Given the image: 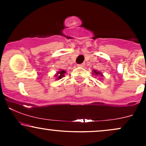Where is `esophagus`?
<instances>
[{
  "label": "esophagus",
  "instance_id": "esophagus-1",
  "mask_svg": "<svg viewBox=\"0 0 146 146\" xmlns=\"http://www.w3.org/2000/svg\"><path fill=\"white\" fill-rule=\"evenodd\" d=\"M78 66H81V67H83L84 66V63H82V64H78Z\"/></svg>",
  "mask_w": 146,
  "mask_h": 146
}]
</instances>
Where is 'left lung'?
I'll use <instances>...</instances> for the list:
<instances>
[{"label": "left lung", "instance_id": "1", "mask_svg": "<svg viewBox=\"0 0 146 146\" xmlns=\"http://www.w3.org/2000/svg\"><path fill=\"white\" fill-rule=\"evenodd\" d=\"M94 73H95V75H99V74H101V73H99V72L96 71H94Z\"/></svg>", "mask_w": 146, "mask_h": 146}]
</instances>
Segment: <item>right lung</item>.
I'll return each instance as SVG.
<instances>
[{
    "label": "right lung",
    "instance_id": "obj_1",
    "mask_svg": "<svg viewBox=\"0 0 146 146\" xmlns=\"http://www.w3.org/2000/svg\"><path fill=\"white\" fill-rule=\"evenodd\" d=\"M64 73H65L64 71H61L58 72V74L56 75V76L58 77V79H61L62 78L64 75Z\"/></svg>",
    "mask_w": 146,
    "mask_h": 146
}]
</instances>
